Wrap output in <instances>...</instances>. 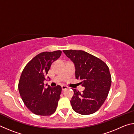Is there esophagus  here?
I'll use <instances>...</instances> for the list:
<instances>
[{
	"label": "esophagus",
	"instance_id": "1",
	"mask_svg": "<svg viewBox=\"0 0 134 134\" xmlns=\"http://www.w3.org/2000/svg\"><path fill=\"white\" fill-rule=\"evenodd\" d=\"M62 90H63V91H64V90H67L68 88L67 86H65V85H62Z\"/></svg>",
	"mask_w": 134,
	"mask_h": 134
}]
</instances>
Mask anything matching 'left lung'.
<instances>
[{
	"instance_id": "left-lung-1",
	"label": "left lung",
	"mask_w": 134,
	"mask_h": 134,
	"mask_svg": "<svg viewBox=\"0 0 134 134\" xmlns=\"http://www.w3.org/2000/svg\"><path fill=\"white\" fill-rule=\"evenodd\" d=\"M74 63L76 79L85 87L83 92L72 89L70 103L72 109L80 115L92 114L98 110L108 97L112 79L109 67L102 60L81 50H64Z\"/></svg>"
}]
</instances>
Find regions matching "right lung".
Returning a JSON list of instances; mask_svg holds the SVG:
<instances>
[{
    "instance_id": "obj_1",
    "label": "right lung",
    "mask_w": 134,
    "mask_h": 134,
    "mask_svg": "<svg viewBox=\"0 0 134 134\" xmlns=\"http://www.w3.org/2000/svg\"><path fill=\"white\" fill-rule=\"evenodd\" d=\"M62 51L43 52L34 57L22 72L18 89L24 103L35 115L49 116L55 112L60 98L62 87L48 86L45 87V80L51 65L60 57Z\"/></svg>"
}]
</instances>
